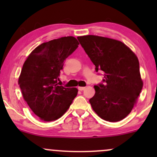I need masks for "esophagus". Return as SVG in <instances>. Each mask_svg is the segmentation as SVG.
Returning <instances> with one entry per match:
<instances>
[{
  "instance_id": "esophagus-1",
  "label": "esophagus",
  "mask_w": 157,
  "mask_h": 157,
  "mask_svg": "<svg viewBox=\"0 0 157 157\" xmlns=\"http://www.w3.org/2000/svg\"><path fill=\"white\" fill-rule=\"evenodd\" d=\"M85 89H86V87H82V86H79L78 87V90H80V91H83Z\"/></svg>"
}]
</instances>
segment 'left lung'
Returning a JSON list of instances; mask_svg holds the SVG:
<instances>
[{
    "label": "left lung",
    "mask_w": 157,
    "mask_h": 157,
    "mask_svg": "<svg viewBox=\"0 0 157 157\" xmlns=\"http://www.w3.org/2000/svg\"><path fill=\"white\" fill-rule=\"evenodd\" d=\"M102 82L94 86L91 107L102 120L118 122L130 113L143 86L136 55L121 41L95 35L77 37Z\"/></svg>",
    "instance_id": "obj_1"
}]
</instances>
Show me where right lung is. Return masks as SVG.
I'll return each mask as SVG.
<instances>
[{
    "label": "right lung",
    "mask_w": 157,
    "mask_h": 157,
    "mask_svg": "<svg viewBox=\"0 0 157 157\" xmlns=\"http://www.w3.org/2000/svg\"><path fill=\"white\" fill-rule=\"evenodd\" d=\"M78 45L72 36L52 40L36 47L23 63L18 79L23 99L44 121L61 117L77 96V88H64L58 81L65 60Z\"/></svg>",
    "instance_id": "1"
}]
</instances>
